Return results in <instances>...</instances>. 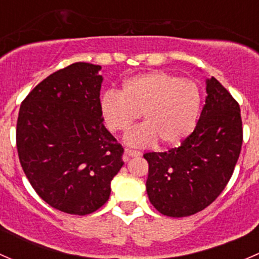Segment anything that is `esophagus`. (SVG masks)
<instances>
[{
    "mask_svg": "<svg viewBox=\"0 0 259 259\" xmlns=\"http://www.w3.org/2000/svg\"><path fill=\"white\" fill-rule=\"evenodd\" d=\"M140 154H142V153H140L139 150H134V149H130V148L125 149V155H126L127 158H133V156H139Z\"/></svg>",
    "mask_w": 259,
    "mask_h": 259,
    "instance_id": "34e87169",
    "label": "esophagus"
}]
</instances>
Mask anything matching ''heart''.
Listing matches in <instances>:
<instances>
[{
    "instance_id": "1",
    "label": "heart",
    "mask_w": 259,
    "mask_h": 259,
    "mask_svg": "<svg viewBox=\"0 0 259 259\" xmlns=\"http://www.w3.org/2000/svg\"><path fill=\"white\" fill-rule=\"evenodd\" d=\"M202 93L194 81L164 71H151L129 77L121 93L109 90L101 96L100 109L111 132H126L142 114L144 125L125 137L133 146H148L160 140L176 146L193 133L200 111Z\"/></svg>"
}]
</instances>
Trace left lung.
<instances>
[{
  "label": "left lung",
  "mask_w": 259,
  "mask_h": 259,
  "mask_svg": "<svg viewBox=\"0 0 259 259\" xmlns=\"http://www.w3.org/2000/svg\"><path fill=\"white\" fill-rule=\"evenodd\" d=\"M194 132L163 153H145L146 192L161 214L174 218L207 208L228 184L241 154L243 127L239 104L211 76Z\"/></svg>",
  "instance_id": "8db88e82"
}]
</instances>
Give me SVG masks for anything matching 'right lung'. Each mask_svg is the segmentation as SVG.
I'll return each instance as SVG.
<instances>
[{"label": "right lung", "mask_w": 259, "mask_h": 259, "mask_svg": "<svg viewBox=\"0 0 259 259\" xmlns=\"http://www.w3.org/2000/svg\"><path fill=\"white\" fill-rule=\"evenodd\" d=\"M99 65L75 62L35 86L20 106L16 145L35 192L52 208L86 215L110 197L124 148L106 130Z\"/></svg>", "instance_id": "add662e5"}]
</instances>
